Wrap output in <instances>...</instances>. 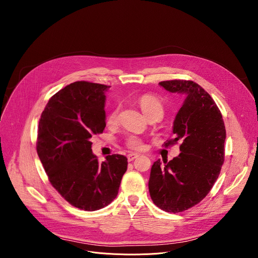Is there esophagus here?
Here are the masks:
<instances>
[{"mask_svg":"<svg viewBox=\"0 0 258 258\" xmlns=\"http://www.w3.org/2000/svg\"><path fill=\"white\" fill-rule=\"evenodd\" d=\"M138 156H139V154H137V153H130V154L127 155V160H128V161H133V160L136 159Z\"/></svg>","mask_w":258,"mask_h":258,"instance_id":"obj_1","label":"esophagus"}]
</instances>
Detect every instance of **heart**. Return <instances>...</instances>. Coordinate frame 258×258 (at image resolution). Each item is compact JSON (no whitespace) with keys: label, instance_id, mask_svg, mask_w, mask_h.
<instances>
[{"label":"heart","instance_id":"obj_1","mask_svg":"<svg viewBox=\"0 0 258 258\" xmlns=\"http://www.w3.org/2000/svg\"><path fill=\"white\" fill-rule=\"evenodd\" d=\"M139 105L147 118L154 114H160V115L163 114V104L161 100L156 96L149 95V94L143 95L139 99ZM117 120H118V110L115 109L109 114L107 118V124L109 126H113L117 123ZM125 144L130 149H134V150H139L143 146L142 140L135 136L128 137L126 139Z\"/></svg>","mask_w":258,"mask_h":258}]
</instances>
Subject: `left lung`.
Masks as SVG:
<instances>
[{"instance_id":"1","label":"left lung","mask_w":258,"mask_h":258,"mask_svg":"<svg viewBox=\"0 0 258 258\" xmlns=\"http://www.w3.org/2000/svg\"><path fill=\"white\" fill-rule=\"evenodd\" d=\"M159 85L186 96L173 121L174 139L164 143L179 142L180 153L153 163L148 186L157 207L177 213L198 204L213 187L225 161L226 127L215 102L198 84L173 80Z\"/></svg>"}]
</instances>
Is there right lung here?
I'll return each mask as SVG.
<instances>
[{"mask_svg": "<svg viewBox=\"0 0 258 258\" xmlns=\"http://www.w3.org/2000/svg\"><path fill=\"white\" fill-rule=\"evenodd\" d=\"M109 86L76 82L56 93L41 115L36 152L51 185L72 206L95 211L118 194L127 158L112 154L99 163L91 138L106 126Z\"/></svg>", "mask_w": 258, "mask_h": 258, "instance_id": "obj_1", "label": "right lung"}]
</instances>
